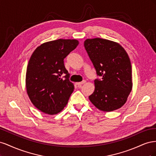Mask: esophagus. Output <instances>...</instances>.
<instances>
[{
    "instance_id": "34e87169",
    "label": "esophagus",
    "mask_w": 156,
    "mask_h": 156,
    "mask_svg": "<svg viewBox=\"0 0 156 156\" xmlns=\"http://www.w3.org/2000/svg\"><path fill=\"white\" fill-rule=\"evenodd\" d=\"M86 83V81H83L82 82H80V83H76V84L77 85V87H81V86H82V84H84Z\"/></svg>"
}]
</instances>
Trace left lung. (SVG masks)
I'll return each mask as SVG.
<instances>
[{
    "instance_id": "1",
    "label": "left lung",
    "mask_w": 156,
    "mask_h": 156,
    "mask_svg": "<svg viewBox=\"0 0 156 156\" xmlns=\"http://www.w3.org/2000/svg\"><path fill=\"white\" fill-rule=\"evenodd\" d=\"M90 59L100 79L89 100L98 109L109 112L124 105L132 89L131 65L122 47L105 39H87L84 42Z\"/></svg>"
}]
</instances>
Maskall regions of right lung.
I'll list each match as a JSON object with an SVG mask.
<instances>
[{
  "mask_svg": "<svg viewBox=\"0 0 156 156\" xmlns=\"http://www.w3.org/2000/svg\"><path fill=\"white\" fill-rule=\"evenodd\" d=\"M78 44L76 40L58 39L33 52L27 69V91L33 105L45 114H57L67 105L74 85L64 60Z\"/></svg>",
  "mask_w": 156,
  "mask_h": 156,
  "instance_id": "right-lung-1",
  "label": "right lung"
}]
</instances>
